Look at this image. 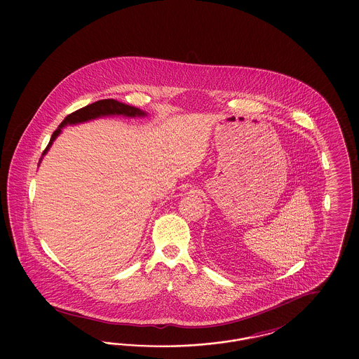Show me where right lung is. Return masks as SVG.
Segmentation results:
<instances>
[{
    "instance_id": "right-lung-1",
    "label": "right lung",
    "mask_w": 359,
    "mask_h": 359,
    "mask_svg": "<svg viewBox=\"0 0 359 359\" xmlns=\"http://www.w3.org/2000/svg\"><path fill=\"white\" fill-rule=\"evenodd\" d=\"M109 114H123V116H128V117H136V116H144L145 113L141 111L137 107L125 104V103L117 102L114 100H101V101H97V102L90 103L85 107L71 113L63 120V122L59 125V128L53 132L51 140H50V142H48L47 148L44 149L43 154H46V152L50 149L52 141L60 133V129L65 125L78 123V122L93 120V118H97V117H101V116H109Z\"/></svg>"
}]
</instances>
